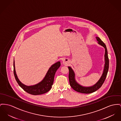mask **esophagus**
Returning a JSON list of instances; mask_svg holds the SVG:
<instances>
[{
  "label": "esophagus",
  "mask_w": 121,
  "mask_h": 121,
  "mask_svg": "<svg viewBox=\"0 0 121 121\" xmlns=\"http://www.w3.org/2000/svg\"><path fill=\"white\" fill-rule=\"evenodd\" d=\"M63 64L65 65H68L69 64V61L68 60V59H64V60H63Z\"/></svg>",
  "instance_id": "obj_1"
}]
</instances>
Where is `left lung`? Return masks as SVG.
Returning a JSON list of instances; mask_svg holds the SVG:
<instances>
[{
    "label": "left lung",
    "instance_id": "obj_1",
    "mask_svg": "<svg viewBox=\"0 0 121 121\" xmlns=\"http://www.w3.org/2000/svg\"><path fill=\"white\" fill-rule=\"evenodd\" d=\"M97 40L98 41V43L100 45L102 46L105 49V64L103 74L100 78L99 81L92 86L89 87H85L82 86L78 84L75 81L74 78V73L70 67H69V81L71 87L75 91L78 92L84 93V94H90L94 92L100 88L103 84L104 83L106 78L107 77V74L109 69V58L108 57L107 50L105 44L103 43L101 39L98 37H96Z\"/></svg>",
    "mask_w": 121,
    "mask_h": 121
}]
</instances>
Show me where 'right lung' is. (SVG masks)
Returning <instances> with one entry per match:
<instances>
[{"label": "right lung", "mask_w": 121, "mask_h": 121, "mask_svg": "<svg viewBox=\"0 0 121 121\" xmlns=\"http://www.w3.org/2000/svg\"><path fill=\"white\" fill-rule=\"evenodd\" d=\"M60 65L61 63L60 62H57L56 63L53 64L49 68L45 78L41 82L36 85L28 86L23 84L18 78L15 72L14 62V77L19 85L26 92L32 95H42L48 92L51 90L52 86L53 83L55 74L57 69L60 67Z\"/></svg>", "instance_id": "add662e5"}]
</instances>
